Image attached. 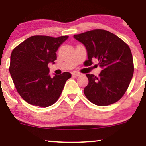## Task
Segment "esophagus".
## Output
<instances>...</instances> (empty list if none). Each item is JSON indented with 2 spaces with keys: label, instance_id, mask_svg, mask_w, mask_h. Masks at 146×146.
I'll list each match as a JSON object with an SVG mask.
<instances>
[{
  "label": "esophagus",
  "instance_id": "34e87169",
  "mask_svg": "<svg viewBox=\"0 0 146 146\" xmlns=\"http://www.w3.org/2000/svg\"><path fill=\"white\" fill-rule=\"evenodd\" d=\"M71 74H72V75H73V76L78 77V76H80V75H81V73H79V72H78V71H73V72H72Z\"/></svg>",
  "mask_w": 146,
  "mask_h": 146
}]
</instances>
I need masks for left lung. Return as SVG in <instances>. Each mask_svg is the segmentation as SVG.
<instances>
[{"label": "left lung", "mask_w": 146, "mask_h": 146, "mask_svg": "<svg viewBox=\"0 0 146 146\" xmlns=\"http://www.w3.org/2000/svg\"><path fill=\"white\" fill-rule=\"evenodd\" d=\"M84 45L90 66L98 60L102 68L99 76L86 74L88 85L84 93L90 102L104 106L119 100L128 89L134 73L130 48L114 33L104 29H94L73 36Z\"/></svg>", "instance_id": "obj_1"}]
</instances>
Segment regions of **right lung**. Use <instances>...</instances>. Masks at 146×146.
Returning <instances> with one entry per match:
<instances>
[{
  "label": "right lung",
  "instance_id": "obj_1",
  "mask_svg": "<svg viewBox=\"0 0 146 146\" xmlns=\"http://www.w3.org/2000/svg\"><path fill=\"white\" fill-rule=\"evenodd\" d=\"M68 38L33 36L11 52L10 75L18 93L27 103L47 107L58 100L71 74L64 72L51 77L48 64L55 63L58 48Z\"/></svg>",
  "mask_w": 146,
  "mask_h": 146
}]
</instances>
